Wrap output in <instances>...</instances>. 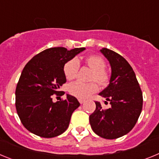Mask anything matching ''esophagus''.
<instances>
[{
    "instance_id": "esophagus-1",
    "label": "esophagus",
    "mask_w": 159,
    "mask_h": 159,
    "mask_svg": "<svg viewBox=\"0 0 159 159\" xmlns=\"http://www.w3.org/2000/svg\"><path fill=\"white\" fill-rule=\"evenodd\" d=\"M78 100H79V102H80V104H83V103L85 102V100H84V99H79Z\"/></svg>"
}]
</instances>
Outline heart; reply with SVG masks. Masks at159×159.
<instances>
[{
	"mask_svg": "<svg viewBox=\"0 0 159 159\" xmlns=\"http://www.w3.org/2000/svg\"><path fill=\"white\" fill-rule=\"evenodd\" d=\"M85 64L92 70L91 80L96 81L100 85H105L107 83L108 74L105 70V60L99 56L91 55L85 59ZM80 68V63L76 59H71L67 61L64 67V73L66 79L72 80L76 77ZM99 88L96 83L75 82L71 84L68 88V92L73 96L78 99H87L88 97L96 92Z\"/></svg>",
	"mask_w": 159,
	"mask_h": 159,
	"instance_id": "b5f03b06",
	"label": "heart"
}]
</instances>
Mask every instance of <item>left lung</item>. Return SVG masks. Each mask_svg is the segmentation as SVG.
<instances>
[{
  "instance_id": "left-lung-1",
  "label": "left lung",
  "mask_w": 159,
  "mask_h": 159,
  "mask_svg": "<svg viewBox=\"0 0 159 159\" xmlns=\"http://www.w3.org/2000/svg\"><path fill=\"white\" fill-rule=\"evenodd\" d=\"M100 52L110 63L111 75L109 85L99 95L109 101L111 107L103 109L96 101V108L89 116V122L95 134L115 139L129 133L137 123L143 108V92L127 60L108 48H102Z\"/></svg>"
}]
</instances>
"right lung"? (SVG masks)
<instances>
[{"label": "right lung", "instance_id": "1", "mask_svg": "<svg viewBox=\"0 0 159 159\" xmlns=\"http://www.w3.org/2000/svg\"><path fill=\"white\" fill-rule=\"evenodd\" d=\"M84 50L51 48L38 53L25 66L16 85V109L24 127L32 134L53 138L68 127L73 111L80 104L70 95L54 102L52 95H58L67 81L64 64Z\"/></svg>", "mask_w": 159, "mask_h": 159}]
</instances>
